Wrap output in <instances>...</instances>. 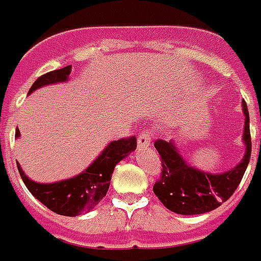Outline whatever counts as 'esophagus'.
<instances>
[{"mask_svg":"<svg viewBox=\"0 0 261 261\" xmlns=\"http://www.w3.org/2000/svg\"><path fill=\"white\" fill-rule=\"evenodd\" d=\"M151 142V130L150 129H145L142 130L138 136V147H146L150 146Z\"/></svg>","mask_w":261,"mask_h":261,"instance_id":"1","label":"esophagus"}]
</instances>
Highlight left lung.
<instances>
[{
	"instance_id": "1",
	"label": "left lung",
	"mask_w": 261,
	"mask_h": 261,
	"mask_svg": "<svg viewBox=\"0 0 261 261\" xmlns=\"http://www.w3.org/2000/svg\"><path fill=\"white\" fill-rule=\"evenodd\" d=\"M242 105L245 112L243 142L246 153L236 167L222 174H210L194 169L181 157L173 140L159 139L154 142V147L162 159V173L153 186V191L167 210L180 215L205 214L221 206L236 191L252 153L249 111L245 101Z\"/></svg>"
}]
</instances>
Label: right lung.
<instances>
[{"label": "right lung", "mask_w": 261, "mask_h": 261, "mask_svg": "<svg viewBox=\"0 0 261 261\" xmlns=\"http://www.w3.org/2000/svg\"><path fill=\"white\" fill-rule=\"evenodd\" d=\"M70 71H71V66H66L40 75L31 87L29 94L40 87L67 81ZM15 136L16 138L19 136V129H16ZM135 149H136L135 136L114 140L83 173L68 180L57 181L51 184H39L36 181L28 178L27 174L19 167V164H18V170L28 190L45 206L59 215L77 216L92 210L104 198L108 193L111 177L115 166Z\"/></svg>", "instance_id": "right-lung-1"}]
</instances>
